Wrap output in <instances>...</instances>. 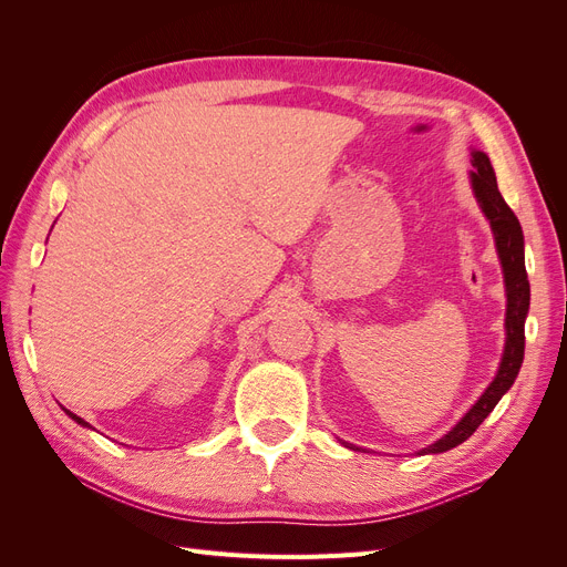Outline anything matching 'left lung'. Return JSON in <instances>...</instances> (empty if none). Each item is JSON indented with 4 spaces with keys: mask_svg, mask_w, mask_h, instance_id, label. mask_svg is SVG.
Segmentation results:
<instances>
[{
    "mask_svg": "<svg viewBox=\"0 0 567 567\" xmlns=\"http://www.w3.org/2000/svg\"><path fill=\"white\" fill-rule=\"evenodd\" d=\"M471 165H473V173L468 175V179H471L473 196L480 205V210H483L485 219L489 221L496 255H499L502 271H504L506 342H504L499 369H496L494 381L487 385V390L480 394L477 402L466 411V414H463V419L452 427V431L444 433L433 444H427V447L419 450L416 452L419 456L442 454L458 447L461 442H466L475 433V427L492 414V409L496 404H499V400L508 392L513 381L518 379L523 354H525V319L529 312V281L525 271V238H523L520 221L506 205L504 196L499 194L494 167L487 158V153L471 148ZM342 444L350 450H362V447H354L350 442H342Z\"/></svg>",
    "mask_w": 567,
    "mask_h": 567,
    "instance_id": "obj_1",
    "label": "left lung"
}]
</instances>
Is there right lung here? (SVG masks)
Instances as JSON below:
<instances>
[{"label":"right lung","mask_w":567,"mask_h":567,"mask_svg":"<svg viewBox=\"0 0 567 567\" xmlns=\"http://www.w3.org/2000/svg\"><path fill=\"white\" fill-rule=\"evenodd\" d=\"M63 411H65V414H68V416H71V419H73V421H75V423H80V425H82V427H92V425H90V423H87V421H84V419H80V416H78V414H73V411H68V409H63Z\"/></svg>","instance_id":"add662e5"}]
</instances>
